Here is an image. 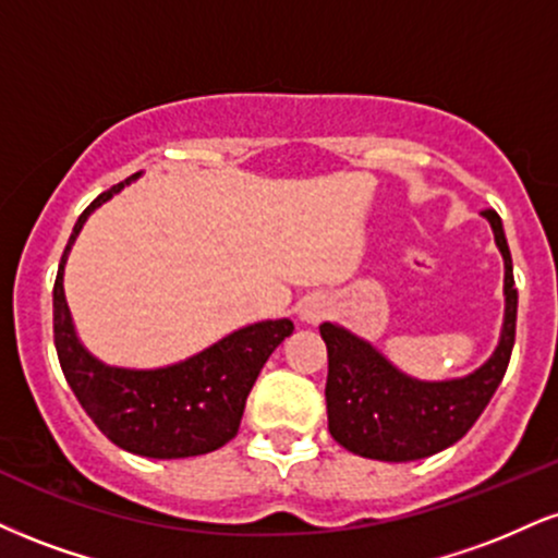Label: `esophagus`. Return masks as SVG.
<instances>
[{"mask_svg": "<svg viewBox=\"0 0 558 558\" xmlns=\"http://www.w3.org/2000/svg\"><path fill=\"white\" fill-rule=\"evenodd\" d=\"M327 312H330V301H325L322 296H308L306 301H301L299 306L301 319L308 322V325H317V322L327 317Z\"/></svg>", "mask_w": 558, "mask_h": 558, "instance_id": "esophagus-1", "label": "esophagus"}]
</instances>
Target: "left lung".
<instances>
[{
  "mask_svg": "<svg viewBox=\"0 0 558 558\" xmlns=\"http://www.w3.org/2000/svg\"><path fill=\"white\" fill-rule=\"evenodd\" d=\"M505 257V327L492 359L462 379L421 381L402 374L377 348L345 327L319 325L327 345V421L338 445L361 458L408 462L462 439L505 379L514 348L517 288L501 218L483 210Z\"/></svg>",
  "mask_w": 558,
  "mask_h": 558,
  "instance_id": "obj_1",
  "label": "left lung"
}]
</instances>
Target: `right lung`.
<instances>
[{"label":"right lung","mask_w":558,"mask_h":558,"mask_svg":"<svg viewBox=\"0 0 558 558\" xmlns=\"http://www.w3.org/2000/svg\"><path fill=\"white\" fill-rule=\"evenodd\" d=\"M137 177L98 194L72 228L53 280V345L66 385L113 445L156 460L194 458L236 436L254 381L270 353L293 332V322L267 319L241 327L203 353L163 368L106 366L87 353L64 299L66 254L87 215Z\"/></svg>","instance_id":"right-lung-1"}]
</instances>
